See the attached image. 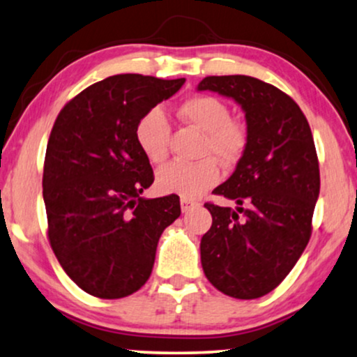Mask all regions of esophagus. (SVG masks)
I'll use <instances>...</instances> for the list:
<instances>
[{
	"mask_svg": "<svg viewBox=\"0 0 357 357\" xmlns=\"http://www.w3.org/2000/svg\"><path fill=\"white\" fill-rule=\"evenodd\" d=\"M197 202H194V200H190V199H185V197H182V199H180V208H182V212H188L190 211V208H194V207H197Z\"/></svg>",
	"mask_w": 357,
	"mask_h": 357,
	"instance_id": "34e87169",
	"label": "esophagus"
}]
</instances>
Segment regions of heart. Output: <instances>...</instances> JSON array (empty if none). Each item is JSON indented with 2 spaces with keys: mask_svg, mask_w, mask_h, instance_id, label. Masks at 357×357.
<instances>
[{
  "mask_svg": "<svg viewBox=\"0 0 357 357\" xmlns=\"http://www.w3.org/2000/svg\"><path fill=\"white\" fill-rule=\"evenodd\" d=\"M180 116L204 132L200 155H211L230 165L238 160L247 145V132L232 120L227 103L212 95L187 98L180 105ZM135 140L145 158L162 163L169 153L170 123L162 108L153 107L135 125ZM185 163L170 162L157 172L155 185L162 194H177L185 199H199L220 180V169L213 158Z\"/></svg>",
  "mask_w": 357,
  "mask_h": 357,
  "instance_id": "1",
  "label": "heart"
}]
</instances>
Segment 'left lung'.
I'll return each mask as SVG.
<instances>
[{"instance_id":"1","label":"left lung","mask_w":357,"mask_h":357,"mask_svg":"<svg viewBox=\"0 0 357 357\" xmlns=\"http://www.w3.org/2000/svg\"><path fill=\"white\" fill-rule=\"evenodd\" d=\"M197 90L236 100L247 145L215 195L238 207L205 204L212 227L200 241L205 278L236 299H257L286 279L312 232L319 162L307 119L291 96L245 75L205 77Z\"/></svg>"}]
</instances>
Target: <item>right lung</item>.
<instances>
[{
    "label": "right lung",
    "mask_w": 357,
    "mask_h": 357,
    "mask_svg": "<svg viewBox=\"0 0 357 357\" xmlns=\"http://www.w3.org/2000/svg\"><path fill=\"white\" fill-rule=\"evenodd\" d=\"M185 78L113 75L56 116L43 169L48 238L79 289L100 299L137 292L152 274L158 238L180 215L178 195L145 199L153 170L135 140L138 119Z\"/></svg>",
    "instance_id": "right-lung-1"
}]
</instances>
